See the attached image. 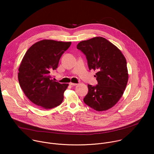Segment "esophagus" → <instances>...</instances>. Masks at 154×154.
I'll list each match as a JSON object with an SVG mask.
<instances>
[{"mask_svg": "<svg viewBox=\"0 0 154 154\" xmlns=\"http://www.w3.org/2000/svg\"><path fill=\"white\" fill-rule=\"evenodd\" d=\"M69 85H71V86H76L77 84V83H69Z\"/></svg>", "mask_w": 154, "mask_h": 154, "instance_id": "esophagus-1", "label": "esophagus"}]
</instances>
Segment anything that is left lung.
<instances>
[{
    "label": "left lung",
    "instance_id": "left-lung-1",
    "mask_svg": "<svg viewBox=\"0 0 154 154\" xmlns=\"http://www.w3.org/2000/svg\"><path fill=\"white\" fill-rule=\"evenodd\" d=\"M77 48L86 56L90 70L97 71V85H88L85 104L98 112L113 106L122 97L128 82L126 60L112 42L102 37L80 42Z\"/></svg>",
    "mask_w": 154,
    "mask_h": 154
}]
</instances>
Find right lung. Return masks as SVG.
Returning a JSON list of instances; mask_svg holds the SVG:
<instances>
[{
  "label": "right lung",
  "instance_id": "right-lung-1",
  "mask_svg": "<svg viewBox=\"0 0 154 154\" xmlns=\"http://www.w3.org/2000/svg\"><path fill=\"white\" fill-rule=\"evenodd\" d=\"M71 42L45 39L36 42L26 52L20 64L18 80L28 99L42 108L50 109L60 105L68 84L52 79L63 53Z\"/></svg>",
  "mask_w": 154,
  "mask_h": 154
}]
</instances>
